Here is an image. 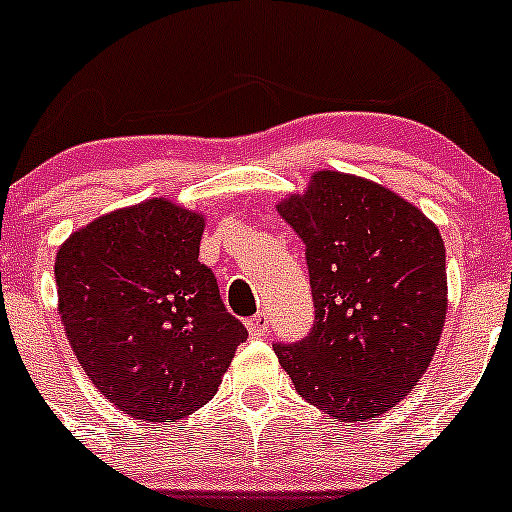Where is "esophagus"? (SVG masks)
Here are the masks:
<instances>
[{
	"label": "esophagus",
	"instance_id": "esophagus-1",
	"mask_svg": "<svg viewBox=\"0 0 512 512\" xmlns=\"http://www.w3.org/2000/svg\"><path fill=\"white\" fill-rule=\"evenodd\" d=\"M267 329H270V317H267V312H257L255 317L247 319V332H250L252 337H265Z\"/></svg>",
	"mask_w": 512,
	"mask_h": 512
}]
</instances>
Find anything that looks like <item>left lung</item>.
<instances>
[{
	"label": "left lung",
	"mask_w": 512,
	"mask_h": 512,
	"mask_svg": "<svg viewBox=\"0 0 512 512\" xmlns=\"http://www.w3.org/2000/svg\"><path fill=\"white\" fill-rule=\"evenodd\" d=\"M302 237L314 327L275 344L307 404L339 421L376 418L431 364L446 324V247L401 195L356 175L319 170L304 195L277 205Z\"/></svg>",
	"instance_id": "left-lung-1"
}]
</instances>
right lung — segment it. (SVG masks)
<instances>
[{
    "label": "right lung",
    "instance_id": "obj_1",
    "mask_svg": "<svg viewBox=\"0 0 512 512\" xmlns=\"http://www.w3.org/2000/svg\"><path fill=\"white\" fill-rule=\"evenodd\" d=\"M203 227V215L153 198L81 227L56 252L71 349L133 418L168 423L198 411L247 339L198 260Z\"/></svg>",
    "mask_w": 512,
    "mask_h": 512
}]
</instances>
